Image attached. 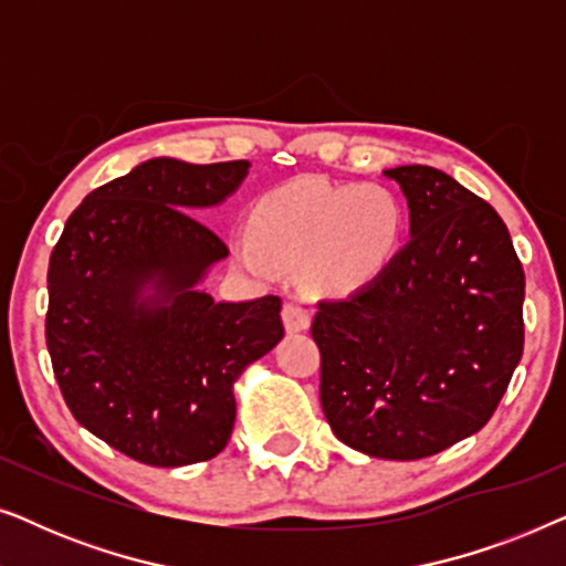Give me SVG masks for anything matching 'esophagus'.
Returning a JSON list of instances; mask_svg holds the SVG:
<instances>
[{
  "mask_svg": "<svg viewBox=\"0 0 566 566\" xmlns=\"http://www.w3.org/2000/svg\"><path fill=\"white\" fill-rule=\"evenodd\" d=\"M283 324L289 332H306L308 324H312V316L301 304L296 301H289V304L283 306Z\"/></svg>",
  "mask_w": 566,
  "mask_h": 566,
  "instance_id": "obj_1",
  "label": "esophagus"
}]
</instances>
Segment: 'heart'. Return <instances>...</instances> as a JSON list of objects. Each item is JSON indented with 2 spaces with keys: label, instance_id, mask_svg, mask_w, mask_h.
I'll return each mask as SVG.
<instances>
[{
  "label": "heart",
  "instance_id": "1",
  "mask_svg": "<svg viewBox=\"0 0 566 566\" xmlns=\"http://www.w3.org/2000/svg\"><path fill=\"white\" fill-rule=\"evenodd\" d=\"M252 237L237 254L254 273L304 265L306 283L327 296H350L397 260L407 229L401 198L386 185L293 180L252 208Z\"/></svg>",
  "mask_w": 566,
  "mask_h": 566
}]
</instances>
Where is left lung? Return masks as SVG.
Returning <instances> with one entry per match:
<instances>
[{
    "label": "left lung",
    "instance_id": "obj_1",
    "mask_svg": "<svg viewBox=\"0 0 566 566\" xmlns=\"http://www.w3.org/2000/svg\"><path fill=\"white\" fill-rule=\"evenodd\" d=\"M409 206L389 270L319 301V399L355 451L436 455L482 430L523 355L525 275L497 211L436 167L386 169Z\"/></svg>",
    "mask_w": 566,
    "mask_h": 566
}]
</instances>
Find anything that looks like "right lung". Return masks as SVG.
<instances>
[{
  "label": "right lung",
  "instance_id": "add662e5",
  "mask_svg": "<svg viewBox=\"0 0 566 566\" xmlns=\"http://www.w3.org/2000/svg\"><path fill=\"white\" fill-rule=\"evenodd\" d=\"M250 161L149 159L92 190L49 262L45 345L74 420L128 459L188 467L227 448L234 381L283 337L281 298L200 291L229 247L192 211Z\"/></svg>",
  "mask_w": 566,
  "mask_h": 566
}]
</instances>
